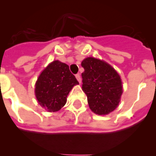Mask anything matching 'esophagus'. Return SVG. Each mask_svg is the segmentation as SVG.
Wrapping results in <instances>:
<instances>
[{"label": "esophagus", "instance_id": "esophagus-1", "mask_svg": "<svg viewBox=\"0 0 156 156\" xmlns=\"http://www.w3.org/2000/svg\"><path fill=\"white\" fill-rule=\"evenodd\" d=\"M76 78L77 80L79 81V83H81V77H80V74H76Z\"/></svg>", "mask_w": 156, "mask_h": 156}]
</instances>
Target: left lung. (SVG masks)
Returning <instances> with one entry per match:
<instances>
[{
  "label": "left lung",
  "instance_id": "left-lung-1",
  "mask_svg": "<svg viewBox=\"0 0 156 156\" xmlns=\"http://www.w3.org/2000/svg\"><path fill=\"white\" fill-rule=\"evenodd\" d=\"M82 89L87 97L89 107L95 114L107 115L119 105L122 94L119 75L109 64L89 57L81 63Z\"/></svg>",
  "mask_w": 156,
  "mask_h": 156
}]
</instances>
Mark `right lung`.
<instances>
[{
	"label": "right lung",
	"instance_id": "1",
	"mask_svg": "<svg viewBox=\"0 0 156 156\" xmlns=\"http://www.w3.org/2000/svg\"><path fill=\"white\" fill-rule=\"evenodd\" d=\"M79 84L68 65L55 60L43 70L35 84V95L40 105L48 112H57L66 105L67 96Z\"/></svg>",
	"mask_w": 156,
	"mask_h": 156
}]
</instances>
